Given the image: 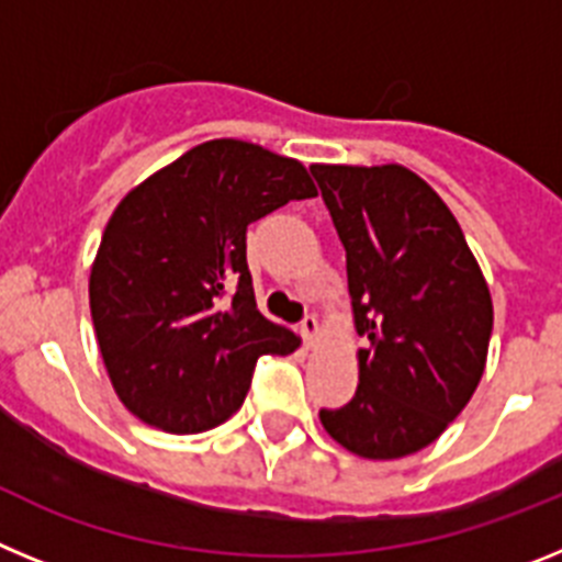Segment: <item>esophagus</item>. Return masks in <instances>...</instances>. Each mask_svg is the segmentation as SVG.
Returning <instances> with one entry per match:
<instances>
[{
  "label": "esophagus",
  "mask_w": 562,
  "mask_h": 562,
  "mask_svg": "<svg viewBox=\"0 0 562 562\" xmlns=\"http://www.w3.org/2000/svg\"><path fill=\"white\" fill-rule=\"evenodd\" d=\"M301 335H304L306 346H315L317 335H321V324H317L315 315H306L304 321H301Z\"/></svg>",
  "instance_id": "obj_1"
}]
</instances>
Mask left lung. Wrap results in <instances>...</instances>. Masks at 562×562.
<instances>
[{
    "label": "left lung",
    "mask_w": 562,
    "mask_h": 562,
    "mask_svg": "<svg viewBox=\"0 0 562 562\" xmlns=\"http://www.w3.org/2000/svg\"><path fill=\"white\" fill-rule=\"evenodd\" d=\"M349 276L357 335L355 400L321 411L326 434L360 459L428 448L479 389L493 331L490 286L459 222L419 173L312 166Z\"/></svg>",
    "instance_id": "obj_1"
}]
</instances>
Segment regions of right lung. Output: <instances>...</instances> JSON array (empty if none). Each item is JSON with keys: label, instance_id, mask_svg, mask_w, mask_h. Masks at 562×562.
I'll use <instances>...</instances> for the list:
<instances>
[{"label": "right lung", "instance_id": "add662e5", "mask_svg": "<svg viewBox=\"0 0 562 562\" xmlns=\"http://www.w3.org/2000/svg\"><path fill=\"white\" fill-rule=\"evenodd\" d=\"M310 196L304 162L220 137L117 202L89 272V310L109 382L137 419L166 434L216 428L241 408L258 357L301 346L258 312L247 225Z\"/></svg>", "mask_w": 562, "mask_h": 562}]
</instances>
